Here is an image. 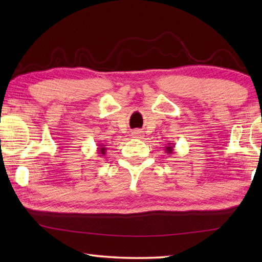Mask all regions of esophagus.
Returning a JSON list of instances; mask_svg holds the SVG:
<instances>
[{
  "label": "esophagus",
  "instance_id": "obj_1",
  "mask_svg": "<svg viewBox=\"0 0 262 262\" xmlns=\"http://www.w3.org/2000/svg\"><path fill=\"white\" fill-rule=\"evenodd\" d=\"M133 135H134V137H137V139H141L142 133L140 130H135L134 133H133Z\"/></svg>",
  "mask_w": 262,
  "mask_h": 262
}]
</instances>
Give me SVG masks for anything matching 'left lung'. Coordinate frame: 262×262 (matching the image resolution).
I'll return each mask as SVG.
<instances>
[{"mask_svg": "<svg viewBox=\"0 0 262 262\" xmlns=\"http://www.w3.org/2000/svg\"><path fill=\"white\" fill-rule=\"evenodd\" d=\"M173 148H174V144L173 143H168L166 147H165L166 154H172V152H173Z\"/></svg>", "mask_w": 262, "mask_h": 262, "instance_id": "left-lung-1", "label": "left lung"}]
</instances>
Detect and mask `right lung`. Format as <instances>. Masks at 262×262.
Returning <instances> with one entry per match:
<instances>
[{"instance_id": "obj_1", "label": "right lung", "mask_w": 262, "mask_h": 262, "mask_svg": "<svg viewBox=\"0 0 262 262\" xmlns=\"http://www.w3.org/2000/svg\"><path fill=\"white\" fill-rule=\"evenodd\" d=\"M97 154L100 155V157L103 156V155L106 154V148H105V144H98V148H97Z\"/></svg>"}]
</instances>
